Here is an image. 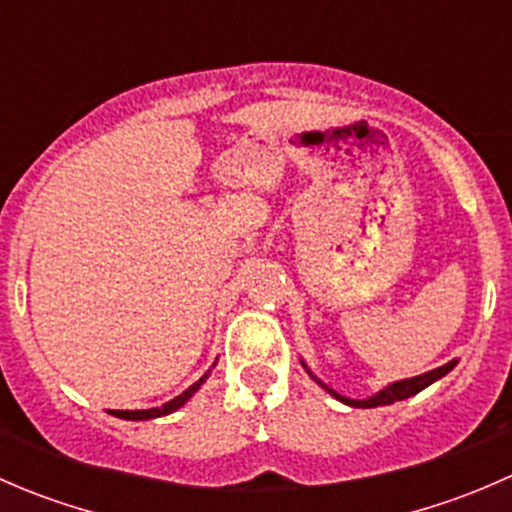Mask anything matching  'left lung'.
<instances>
[{
	"mask_svg": "<svg viewBox=\"0 0 512 512\" xmlns=\"http://www.w3.org/2000/svg\"><path fill=\"white\" fill-rule=\"evenodd\" d=\"M299 361H302L304 371H307V374L312 376V379L317 381V384L322 386V389L327 391V394H332L334 399L342 401V404L354 406V409H376V406H389V404H396V401L411 399V396H416L418 391H423V389H426V386H431L433 381L443 379V376H446L448 371H453V366L458 364V359H451V361H448V364L438 366V369L426 371V374H421V376H411V379L394 381V384H389V386H384V389H381V391H376L374 396H366V399H349V396H342V394H339V391H334L332 386L324 384V381L319 379V376L314 374L312 369H309L307 361H304V359H299Z\"/></svg>",
	"mask_w": 512,
	"mask_h": 512,
	"instance_id": "1",
	"label": "left lung"
}]
</instances>
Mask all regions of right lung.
I'll return each instance as SVG.
<instances>
[{"label": "right lung", "mask_w": 512, "mask_h": 512, "mask_svg": "<svg viewBox=\"0 0 512 512\" xmlns=\"http://www.w3.org/2000/svg\"><path fill=\"white\" fill-rule=\"evenodd\" d=\"M215 364H218V361H215ZM215 364H213V369H215ZM208 376H210V369L205 371V374L200 376V379L195 381L193 386H188V389H185L183 394H178V396H175V399H170L168 404H163V406H156V409L111 411V416H116V418H123V421H151V418H160V416H168V414H173V411H178L180 406H185V404H188L190 399H193V396H195V391H198L200 386L205 384V379H208Z\"/></svg>", "instance_id": "obj_1"}]
</instances>
